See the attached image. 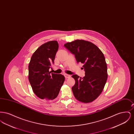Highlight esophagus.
Masks as SVG:
<instances>
[{"instance_id": "obj_1", "label": "esophagus", "mask_w": 134, "mask_h": 134, "mask_svg": "<svg viewBox=\"0 0 134 134\" xmlns=\"http://www.w3.org/2000/svg\"><path fill=\"white\" fill-rule=\"evenodd\" d=\"M64 76L66 78H68L70 77V75H68V74H64Z\"/></svg>"}]
</instances>
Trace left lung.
I'll return each instance as SVG.
<instances>
[{
  "instance_id": "8db88e82",
  "label": "left lung",
  "mask_w": 134,
  "mask_h": 134,
  "mask_svg": "<svg viewBox=\"0 0 134 134\" xmlns=\"http://www.w3.org/2000/svg\"><path fill=\"white\" fill-rule=\"evenodd\" d=\"M64 47L74 55L77 63L83 64L82 69L85 72L83 78L72 76L75 81L72 87L74 96L81 102H93L102 93L108 78L103 54L96 45L82 40L67 43Z\"/></svg>"
}]
</instances>
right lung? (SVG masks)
Listing matches in <instances>:
<instances>
[{
    "label": "right lung",
    "mask_w": 134,
    "mask_h": 134,
    "mask_svg": "<svg viewBox=\"0 0 134 134\" xmlns=\"http://www.w3.org/2000/svg\"><path fill=\"white\" fill-rule=\"evenodd\" d=\"M58 48L56 41L46 43L34 52L29 63L30 83L35 94L42 99L56 98L65 81L63 75L49 72Z\"/></svg>",
    "instance_id": "add662e5"
}]
</instances>
